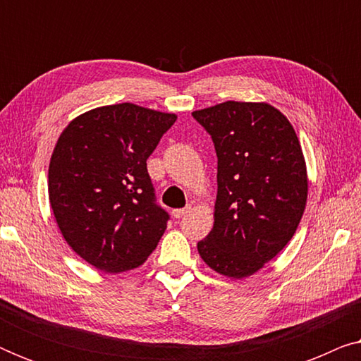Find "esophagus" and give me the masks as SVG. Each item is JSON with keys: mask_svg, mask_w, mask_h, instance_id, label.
Returning <instances> with one entry per match:
<instances>
[{"mask_svg": "<svg viewBox=\"0 0 361 361\" xmlns=\"http://www.w3.org/2000/svg\"><path fill=\"white\" fill-rule=\"evenodd\" d=\"M190 212V207H185V209H176L172 210V215H174V219H182L185 214H189Z\"/></svg>", "mask_w": 361, "mask_h": 361, "instance_id": "obj_1", "label": "esophagus"}]
</instances>
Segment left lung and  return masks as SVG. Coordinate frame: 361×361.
Masks as SVG:
<instances>
[{"mask_svg":"<svg viewBox=\"0 0 361 361\" xmlns=\"http://www.w3.org/2000/svg\"><path fill=\"white\" fill-rule=\"evenodd\" d=\"M214 141V228L197 243L216 273L246 278L289 243L307 200V172L294 128L268 103L225 102L192 113Z\"/></svg>","mask_w":361,"mask_h":361,"instance_id":"1","label":"left lung"}]
</instances>
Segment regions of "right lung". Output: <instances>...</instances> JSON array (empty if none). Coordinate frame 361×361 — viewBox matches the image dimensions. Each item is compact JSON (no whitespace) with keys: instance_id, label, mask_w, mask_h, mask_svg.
Masks as SVG:
<instances>
[{"instance_id":"obj_1","label":"right lung","mask_w":361,"mask_h":361,"mask_svg":"<svg viewBox=\"0 0 361 361\" xmlns=\"http://www.w3.org/2000/svg\"><path fill=\"white\" fill-rule=\"evenodd\" d=\"M176 120L120 103L83 113L59 137L49 200L68 246L95 268H137L164 233L169 214L156 202L146 161Z\"/></svg>"}]
</instances>
